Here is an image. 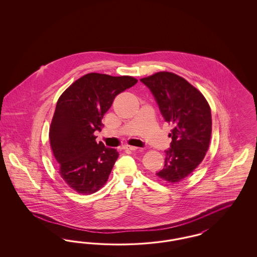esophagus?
Listing matches in <instances>:
<instances>
[{"instance_id": "1", "label": "esophagus", "mask_w": 257, "mask_h": 257, "mask_svg": "<svg viewBox=\"0 0 257 257\" xmlns=\"http://www.w3.org/2000/svg\"><path fill=\"white\" fill-rule=\"evenodd\" d=\"M121 149H128V150L135 151V150L139 149V147H132V146H124V147H121Z\"/></svg>"}]
</instances>
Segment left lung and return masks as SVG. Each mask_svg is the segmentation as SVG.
Masks as SVG:
<instances>
[{"mask_svg": "<svg viewBox=\"0 0 257 257\" xmlns=\"http://www.w3.org/2000/svg\"><path fill=\"white\" fill-rule=\"evenodd\" d=\"M141 82L155 98L165 121L173 124L165 166L156 174L169 183H177L196 169L207 152L212 132L209 104L176 74L158 72Z\"/></svg>", "mask_w": 257, "mask_h": 257, "instance_id": "left-lung-1", "label": "left lung"}]
</instances>
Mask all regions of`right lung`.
<instances>
[{"label": "right lung", "instance_id": "obj_1", "mask_svg": "<svg viewBox=\"0 0 257 257\" xmlns=\"http://www.w3.org/2000/svg\"><path fill=\"white\" fill-rule=\"evenodd\" d=\"M137 82L130 76L86 74L59 98L50 144L62 179L77 193L93 194L107 182L118 152L97 144L93 133L101 131V120L115 96Z\"/></svg>", "mask_w": 257, "mask_h": 257}]
</instances>
